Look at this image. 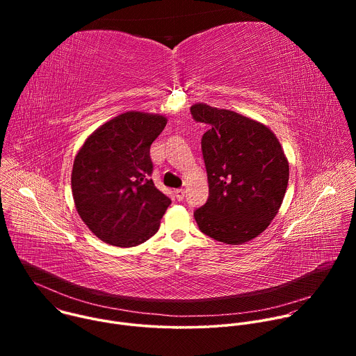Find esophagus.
<instances>
[{"label":"esophagus","instance_id":"1","mask_svg":"<svg viewBox=\"0 0 356 356\" xmlns=\"http://www.w3.org/2000/svg\"><path fill=\"white\" fill-rule=\"evenodd\" d=\"M175 195H176V198H177L179 201H181V200H184V197H186V191H184L183 188H177V190H175Z\"/></svg>","mask_w":356,"mask_h":356}]
</instances>
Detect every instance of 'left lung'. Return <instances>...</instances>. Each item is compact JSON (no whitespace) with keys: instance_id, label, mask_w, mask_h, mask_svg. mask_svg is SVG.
Returning <instances> with one entry per match:
<instances>
[{"instance_id":"1","label":"left lung","mask_w":356,"mask_h":356,"mask_svg":"<svg viewBox=\"0 0 356 356\" xmlns=\"http://www.w3.org/2000/svg\"><path fill=\"white\" fill-rule=\"evenodd\" d=\"M190 113L210 127L201 139L210 195L194 211L200 231L228 245L257 238L276 217L289 183L279 139L235 111L198 103Z\"/></svg>"}]
</instances>
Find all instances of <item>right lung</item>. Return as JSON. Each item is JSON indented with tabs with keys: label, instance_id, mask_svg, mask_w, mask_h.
<instances>
[{
	"label": "right lung",
	"instance_id": "add662e5",
	"mask_svg": "<svg viewBox=\"0 0 356 356\" xmlns=\"http://www.w3.org/2000/svg\"><path fill=\"white\" fill-rule=\"evenodd\" d=\"M168 120L127 111L97 128L83 143L72 170L79 216L106 243L131 248L154 236L170 198L149 177L150 145Z\"/></svg>",
	"mask_w": 356,
	"mask_h": 356
}]
</instances>
